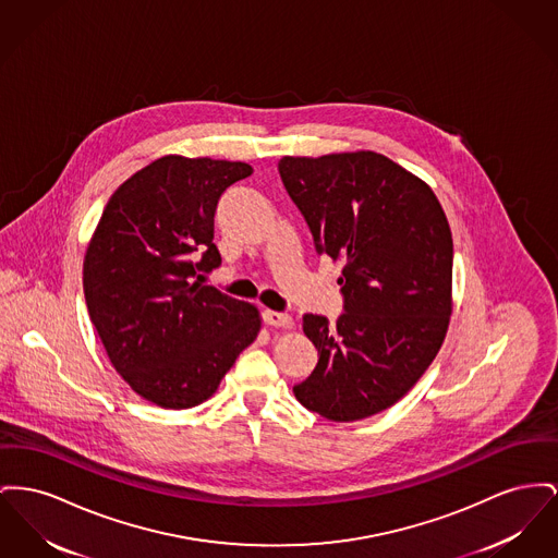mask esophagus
<instances>
[{
    "mask_svg": "<svg viewBox=\"0 0 558 558\" xmlns=\"http://www.w3.org/2000/svg\"><path fill=\"white\" fill-rule=\"evenodd\" d=\"M263 323L267 327L289 328L293 325V318L289 314L282 312H274V310H263Z\"/></svg>",
    "mask_w": 558,
    "mask_h": 558,
    "instance_id": "obj_1",
    "label": "esophagus"
}]
</instances>
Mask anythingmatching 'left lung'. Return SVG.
<instances>
[{
	"label": "left lung",
	"mask_w": 558,
	"mask_h": 558,
	"mask_svg": "<svg viewBox=\"0 0 558 558\" xmlns=\"http://www.w3.org/2000/svg\"><path fill=\"white\" fill-rule=\"evenodd\" d=\"M282 183L318 255L343 263L345 312L305 314L320 359L293 388L330 422L377 415L436 359L453 312V238L426 181L377 151L284 156Z\"/></svg>",
	"instance_id": "obj_1"
}]
</instances>
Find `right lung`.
I'll return each instance as SVG.
<instances>
[{
    "label": "right lung",
    "mask_w": 558,
    "mask_h": 558,
    "mask_svg": "<svg viewBox=\"0 0 558 558\" xmlns=\"http://www.w3.org/2000/svg\"><path fill=\"white\" fill-rule=\"evenodd\" d=\"M246 162L162 156L109 197L84 255V296L107 359L132 392L190 409L259 330L257 305L202 284L221 265L213 217Z\"/></svg>",
    "instance_id": "1"
}]
</instances>
